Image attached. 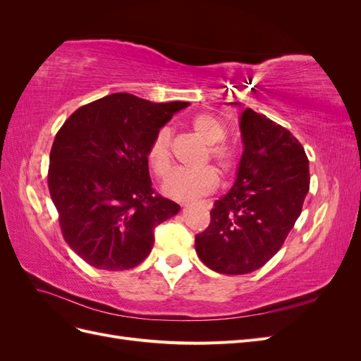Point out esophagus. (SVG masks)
I'll return each instance as SVG.
<instances>
[{
  "label": "esophagus",
  "mask_w": 361,
  "mask_h": 361,
  "mask_svg": "<svg viewBox=\"0 0 361 361\" xmlns=\"http://www.w3.org/2000/svg\"><path fill=\"white\" fill-rule=\"evenodd\" d=\"M206 203H207V204H209V202H206ZM183 204H187V203H182V206H183ZM209 206H211V204H209Z\"/></svg>",
  "instance_id": "1"
}]
</instances>
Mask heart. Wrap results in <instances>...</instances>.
<instances>
[{"instance_id":"heart-1","label":"heart","mask_w":361,"mask_h":361,"mask_svg":"<svg viewBox=\"0 0 361 361\" xmlns=\"http://www.w3.org/2000/svg\"><path fill=\"white\" fill-rule=\"evenodd\" d=\"M191 128L207 146L203 158V164L212 161L226 179H228L236 171L239 164L238 150L223 143L226 138V126L215 114L200 113L191 120ZM147 161L155 176L166 179L173 167L171 158V129L164 126L150 140L147 147ZM220 185V176L214 167H202L194 171L178 170L164 183L162 191L167 197L174 200H191L200 195H206L215 191Z\"/></svg>"}]
</instances>
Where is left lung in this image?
I'll return each mask as SVG.
<instances>
[{
	"instance_id": "obj_1",
	"label": "left lung",
	"mask_w": 361,
	"mask_h": 361,
	"mask_svg": "<svg viewBox=\"0 0 361 361\" xmlns=\"http://www.w3.org/2000/svg\"><path fill=\"white\" fill-rule=\"evenodd\" d=\"M244 152L236 182L195 235L203 264L220 274H248L281 248L310 188L309 158L290 130L247 108L241 116Z\"/></svg>"
}]
</instances>
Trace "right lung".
I'll return each mask as SVG.
<instances>
[{"label":"right lung","instance_id":"right-lung-1","mask_svg":"<svg viewBox=\"0 0 361 361\" xmlns=\"http://www.w3.org/2000/svg\"><path fill=\"white\" fill-rule=\"evenodd\" d=\"M185 106L113 93L80 106L59 129L48 188L64 241L89 265H140L154 247L155 227L179 212L152 188L146 154L158 129Z\"/></svg>","mask_w":361,"mask_h":361}]
</instances>
